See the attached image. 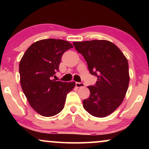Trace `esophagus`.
Returning a JSON list of instances; mask_svg holds the SVG:
<instances>
[{
    "instance_id": "esophagus-1",
    "label": "esophagus",
    "mask_w": 149,
    "mask_h": 149,
    "mask_svg": "<svg viewBox=\"0 0 149 149\" xmlns=\"http://www.w3.org/2000/svg\"><path fill=\"white\" fill-rule=\"evenodd\" d=\"M76 86L77 88H82V87H85V84L83 83H82V82H76Z\"/></svg>"
}]
</instances>
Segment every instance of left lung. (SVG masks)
Listing matches in <instances>:
<instances>
[{"label": "left lung", "instance_id": "1", "mask_svg": "<svg viewBox=\"0 0 149 149\" xmlns=\"http://www.w3.org/2000/svg\"><path fill=\"white\" fill-rule=\"evenodd\" d=\"M85 58L90 74L97 77L88 86L89 98L83 101L89 113L98 118L110 115L120 105L129 85V66L126 57L113 42L105 40L73 42Z\"/></svg>", "mask_w": 149, "mask_h": 149}]
</instances>
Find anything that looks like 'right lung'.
<instances>
[{
    "mask_svg": "<svg viewBox=\"0 0 149 149\" xmlns=\"http://www.w3.org/2000/svg\"><path fill=\"white\" fill-rule=\"evenodd\" d=\"M73 45L61 39H44L27 49L19 62L20 83L29 103L45 117L57 115L64 109L66 95L74 82L56 81L63 54Z\"/></svg>",
    "mask_w": 149,
    "mask_h": 149,
    "instance_id": "1",
    "label": "right lung"
}]
</instances>
